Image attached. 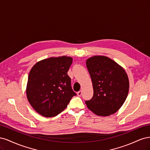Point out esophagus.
Wrapping results in <instances>:
<instances>
[{"label":"esophagus","instance_id":"esophagus-1","mask_svg":"<svg viewBox=\"0 0 150 150\" xmlns=\"http://www.w3.org/2000/svg\"><path fill=\"white\" fill-rule=\"evenodd\" d=\"M82 93H83V91L82 90H80L79 91H78V93H77V94H78V96H81V95H82Z\"/></svg>","mask_w":150,"mask_h":150}]
</instances>
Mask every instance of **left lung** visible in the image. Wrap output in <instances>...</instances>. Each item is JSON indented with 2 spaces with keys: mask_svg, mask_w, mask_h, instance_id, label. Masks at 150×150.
I'll list each match as a JSON object with an SVG mask.
<instances>
[{
  "mask_svg": "<svg viewBox=\"0 0 150 150\" xmlns=\"http://www.w3.org/2000/svg\"><path fill=\"white\" fill-rule=\"evenodd\" d=\"M92 80L93 96L86 104L94 114L108 116L118 111L129 91V79L123 67L110 57L94 56L86 61Z\"/></svg>",
  "mask_w": 150,
  "mask_h": 150,
  "instance_id": "obj_1",
  "label": "left lung"
}]
</instances>
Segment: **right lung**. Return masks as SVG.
<instances>
[{"label": "right lung", "instance_id": "right-lung-1", "mask_svg": "<svg viewBox=\"0 0 150 150\" xmlns=\"http://www.w3.org/2000/svg\"><path fill=\"white\" fill-rule=\"evenodd\" d=\"M72 58L51 57L35 63L30 71L26 95L34 110L44 117L56 116L65 110L76 94L67 71Z\"/></svg>", "mask_w": 150, "mask_h": 150}]
</instances>
